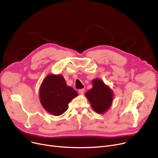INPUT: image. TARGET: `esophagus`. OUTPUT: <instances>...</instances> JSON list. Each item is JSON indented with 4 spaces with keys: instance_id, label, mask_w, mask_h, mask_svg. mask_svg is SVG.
I'll return each instance as SVG.
<instances>
[{
    "instance_id": "esophagus-1",
    "label": "esophagus",
    "mask_w": 158,
    "mask_h": 158,
    "mask_svg": "<svg viewBox=\"0 0 158 158\" xmlns=\"http://www.w3.org/2000/svg\"><path fill=\"white\" fill-rule=\"evenodd\" d=\"M85 89H81L79 90V93L81 95H83L84 93H85Z\"/></svg>"
}]
</instances>
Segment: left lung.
Wrapping results in <instances>:
<instances>
[{"label":"left lung","instance_id":"8db88e82","mask_svg":"<svg viewBox=\"0 0 158 158\" xmlns=\"http://www.w3.org/2000/svg\"><path fill=\"white\" fill-rule=\"evenodd\" d=\"M92 83L93 87L86 93V97L95 112L104 113L112 104L113 92L101 79H94Z\"/></svg>","mask_w":158,"mask_h":158}]
</instances>
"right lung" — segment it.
Listing matches in <instances>:
<instances>
[{
    "mask_svg": "<svg viewBox=\"0 0 158 158\" xmlns=\"http://www.w3.org/2000/svg\"><path fill=\"white\" fill-rule=\"evenodd\" d=\"M39 95L41 104L47 111L60 116L67 110L69 103L78 94L67 86L61 75L51 74L41 83Z\"/></svg>",
    "mask_w": 158,
    "mask_h": 158,
    "instance_id": "add662e5",
    "label": "right lung"
}]
</instances>
